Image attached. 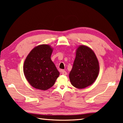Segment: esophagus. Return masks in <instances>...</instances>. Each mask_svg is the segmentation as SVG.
I'll use <instances>...</instances> for the list:
<instances>
[{
    "instance_id": "obj_1",
    "label": "esophagus",
    "mask_w": 123,
    "mask_h": 123,
    "mask_svg": "<svg viewBox=\"0 0 123 123\" xmlns=\"http://www.w3.org/2000/svg\"><path fill=\"white\" fill-rule=\"evenodd\" d=\"M62 74L63 75H66L67 74V72L66 71H64V70H62Z\"/></svg>"
}]
</instances>
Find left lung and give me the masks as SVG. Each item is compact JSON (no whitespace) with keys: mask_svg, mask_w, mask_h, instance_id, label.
<instances>
[{"mask_svg":"<svg viewBox=\"0 0 123 123\" xmlns=\"http://www.w3.org/2000/svg\"><path fill=\"white\" fill-rule=\"evenodd\" d=\"M99 71V62L93 51L87 46L80 45L69 74L72 85L78 89L88 87L95 82Z\"/></svg>","mask_w":123,"mask_h":123,"instance_id":"8db88e82","label":"left lung"}]
</instances>
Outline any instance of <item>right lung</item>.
I'll return each instance as SVG.
<instances>
[{
	"mask_svg": "<svg viewBox=\"0 0 123 123\" xmlns=\"http://www.w3.org/2000/svg\"><path fill=\"white\" fill-rule=\"evenodd\" d=\"M53 49L42 44L35 47L26 58L23 71L33 87L46 90L54 84L60 73L51 59Z\"/></svg>",
	"mask_w": 123,
	"mask_h": 123,
	"instance_id": "add662e5",
	"label": "right lung"
}]
</instances>
